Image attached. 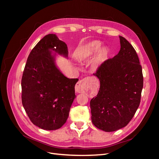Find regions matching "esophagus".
<instances>
[{"label":"esophagus","instance_id":"1","mask_svg":"<svg viewBox=\"0 0 159 159\" xmlns=\"http://www.w3.org/2000/svg\"><path fill=\"white\" fill-rule=\"evenodd\" d=\"M86 79L87 78H84L83 80H80L78 81V83L75 85V91L78 93H82L85 89V84H86Z\"/></svg>","mask_w":159,"mask_h":159}]
</instances>
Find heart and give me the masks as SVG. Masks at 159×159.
<instances>
[{"instance_id": "b5f03b06", "label": "heart", "mask_w": 159, "mask_h": 159, "mask_svg": "<svg viewBox=\"0 0 159 159\" xmlns=\"http://www.w3.org/2000/svg\"><path fill=\"white\" fill-rule=\"evenodd\" d=\"M102 43L99 40H92L89 42L78 53V59L81 61H84L89 59L95 53L98 52L95 58V64L99 65L107 59L109 55V50L102 48Z\"/></svg>"}]
</instances>
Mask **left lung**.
<instances>
[{
  "label": "left lung",
  "mask_w": 159,
  "mask_h": 159,
  "mask_svg": "<svg viewBox=\"0 0 159 159\" xmlns=\"http://www.w3.org/2000/svg\"><path fill=\"white\" fill-rule=\"evenodd\" d=\"M119 38L118 54L105 60L93 74L100 81V88L90 102L91 121L106 132L127 125L140 104L143 87L142 67L137 52L125 38Z\"/></svg>",
  "instance_id": "8db88e82"
}]
</instances>
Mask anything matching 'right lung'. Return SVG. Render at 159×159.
<instances>
[{
    "instance_id": "right-lung-1",
    "label": "right lung",
    "mask_w": 159,
    "mask_h": 159,
    "mask_svg": "<svg viewBox=\"0 0 159 159\" xmlns=\"http://www.w3.org/2000/svg\"><path fill=\"white\" fill-rule=\"evenodd\" d=\"M52 52L68 56L66 43L49 34L30 52L21 81L22 103L28 117L36 126L50 131L66 122L79 80L61 73L56 65V54Z\"/></svg>"
}]
</instances>
